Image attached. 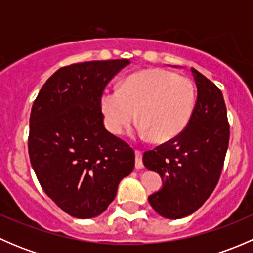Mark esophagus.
Masks as SVG:
<instances>
[{"label":"esophagus","mask_w":253,"mask_h":253,"mask_svg":"<svg viewBox=\"0 0 253 253\" xmlns=\"http://www.w3.org/2000/svg\"><path fill=\"white\" fill-rule=\"evenodd\" d=\"M136 164H134V167H136L137 170L139 169H143V162H142V152H139V150H136Z\"/></svg>","instance_id":"esophagus-1"}]
</instances>
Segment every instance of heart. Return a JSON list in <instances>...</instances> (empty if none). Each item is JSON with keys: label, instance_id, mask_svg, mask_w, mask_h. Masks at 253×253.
I'll use <instances>...</instances> for the list:
<instances>
[{"label": "heart", "instance_id": "1", "mask_svg": "<svg viewBox=\"0 0 253 253\" xmlns=\"http://www.w3.org/2000/svg\"><path fill=\"white\" fill-rule=\"evenodd\" d=\"M196 106L193 82L163 68L128 76L120 89H106L100 109L109 131L121 134L137 119L139 132L165 143L180 136L192 119Z\"/></svg>", "mask_w": 253, "mask_h": 253}]
</instances>
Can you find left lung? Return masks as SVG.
Listing matches in <instances>:
<instances>
[{
    "label": "left lung",
    "instance_id": "8db88e82",
    "mask_svg": "<svg viewBox=\"0 0 253 253\" xmlns=\"http://www.w3.org/2000/svg\"><path fill=\"white\" fill-rule=\"evenodd\" d=\"M191 72L197 100L190 124L178 137L143 154L144 167L163 181L162 190L148 201L167 219L185 218L208 200L220 177L229 144L223 94L197 70Z\"/></svg>",
    "mask_w": 253,
    "mask_h": 253
}]
</instances>
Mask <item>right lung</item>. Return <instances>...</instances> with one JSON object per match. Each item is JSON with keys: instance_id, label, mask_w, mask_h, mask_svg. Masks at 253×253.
Listing matches in <instances>:
<instances>
[{"instance_id": "1", "label": "right lung", "mask_w": 253, "mask_h": 253, "mask_svg": "<svg viewBox=\"0 0 253 253\" xmlns=\"http://www.w3.org/2000/svg\"><path fill=\"white\" fill-rule=\"evenodd\" d=\"M129 60L88 61L56 71L30 114L28 149L45 193L79 219L100 215L132 172L134 152L104 126L100 96Z\"/></svg>"}]
</instances>
